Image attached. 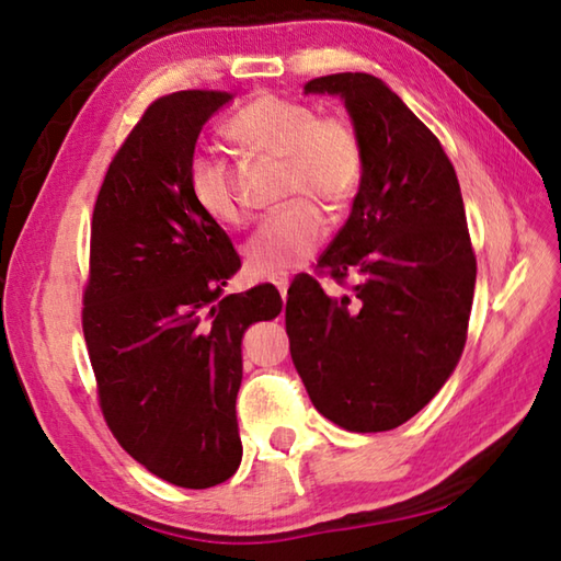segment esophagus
Masks as SVG:
<instances>
[{
    "mask_svg": "<svg viewBox=\"0 0 561 561\" xmlns=\"http://www.w3.org/2000/svg\"><path fill=\"white\" fill-rule=\"evenodd\" d=\"M274 287L279 289L282 299H287V289H289V279H287V277H277V279H274Z\"/></svg>",
    "mask_w": 561,
    "mask_h": 561,
    "instance_id": "esophagus-1",
    "label": "esophagus"
}]
</instances>
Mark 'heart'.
I'll use <instances>...</instances> for the list:
<instances>
[{
  "label": "heart",
  "instance_id": "obj_1",
  "mask_svg": "<svg viewBox=\"0 0 561 561\" xmlns=\"http://www.w3.org/2000/svg\"><path fill=\"white\" fill-rule=\"evenodd\" d=\"M225 136L250 153L284 160L282 193L289 205L270 215L244 244L254 277H282L324 242L329 220L317 203L341 210L354 201L364 178V146L346 118L319 116L311 103L262 93L225 123ZM187 190L205 217L225 227L244 222L234 175L220 158L195 156Z\"/></svg>",
  "mask_w": 561,
  "mask_h": 561
}]
</instances>
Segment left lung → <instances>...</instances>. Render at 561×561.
<instances>
[{
  "label": "left lung",
  "instance_id": "left-lung-1",
  "mask_svg": "<svg viewBox=\"0 0 561 561\" xmlns=\"http://www.w3.org/2000/svg\"><path fill=\"white\" fill-rule=\"evenodd\" d=\"M307 93H339L364 146L346 225L317 262L346 287L329 297L304 274L287 299L291 360L317 411L354 433L413 417L460 360L474 262L458 175L433 130L371 73H331Z\"/></svg>",
  "mask_w": 561,
  "mask_h": 561
}]
</instances>
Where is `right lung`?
Wrapping results in <instances>:
<instances>
[{
	"label": "right lung",
	"mask_w": 561,
	"mask_h": 561,
	"mask_svg": "<svg viewBox=\"0 0 561 561\" xmlns=\"http://www.w3.org/2000/svg\"><path fill=\"white\" fill-rule=\"evenodd\" d=\"M227 91L158 99L113 156L91 220L83 339L101 413L160 480L205 490L242 460V334L282 311L272 284L227 294L240 254L187 190L205 121Z\"/></svg>",
	"instance_id": "right-lung-1"
}]
</instances>
